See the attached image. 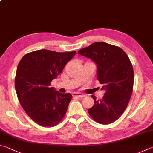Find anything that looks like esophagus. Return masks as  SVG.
Returning <instances> with one entry per match:
<instances>
[{"label":"esophagus","instance_id":"esophagus-1","mask_svg":"<svg viewBox=\"0 0 153 153\" xmlns=\"http://www.w3.org/2000/svg\"><path fill=\"white\" fill-rule=\"evenodd\" d=\"M72 96L74 97H79V98H84L85 96V95L82 94H79V93H76V92H74L72 94Z\"/></svg>","mask_w":153,"mask_h":153}]
</instances>
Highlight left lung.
Here are the masks:
<instances>
[{
    "label": "left lung",
    "instance_id": "8db88e82",
    "mask_svg": "<svg viewBox=\"0 0 153 153\" xmlns=\"http://www.w3.org/2000/svg\"><path fill=\"white\" fill-rule=\"evenodd\" d=\"M77 53L96 63L97 78L105 90L103 98L96 100L89 114L98 123H112L124 113L133 91L134 71L128 57L119 47L96 42L80 49Z\"/></svg>",
    "mask_w": 153,
    "mask_h": 153
}]
</instances>
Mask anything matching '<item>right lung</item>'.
<instances>
[{"label":"right lung","instance_id":"1","mask_svg":"<svg viewBox=\"0 0 153 153\" xmlns=\"http://www.w3.org/2000/svg\"><path fill=\"white\" fill-rule=\"evenodd\" d=\"M76 53L41 49L25 55L19 63L16 95L27 114L41 126H56L65 115L71 94L58 92L50 85Z\"/></svg>","mask_w":153,"mask_h":153}]
</instances>
